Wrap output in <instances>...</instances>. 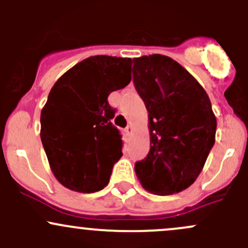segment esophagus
Instances as JSON below:
<instances>
[{"instance_id": "1", "label": "esophagus", "mask_w": 248, "mask_h": 248, "mask_svg": "<svg viewBox=\"0 0 248 248\" xmlns=\"http://www.w3.org/2000/svg\"><path fill=\"white\" fill-rule=\"evenodd\" d=\"M124 131H126V133L128 134V136H131L132 132H133V126H132V124H128V126L126 127V129H124Z\"/></svg>"}]
</instances>
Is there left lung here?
<instances>
[{"mask_svg": "<svg viewBox=\"0 0 248 248\" xmlns=\"http://www.w3.org/2000/svg\"><path fill=\"white\" fill-rule=\"evenodd\" d=\"M132 71L150 131V151L134 166L137 177L151 193H179L196 181L215 144L211 102L193 76L168 56L133 59Z\"/></svg>", "mask_w": 248, "mask_h": 248, "instance_id": "8db88e82", "label": "left lung"}]
</instances>
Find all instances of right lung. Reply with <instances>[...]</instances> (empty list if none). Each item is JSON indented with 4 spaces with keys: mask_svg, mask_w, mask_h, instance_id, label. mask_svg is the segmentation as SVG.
Returning <instances> with one entry per match:
<instances>
[{
    "mask_svg": "<svg viewBox=\"0 0 248 248\" xmlns=\"http://www.w3.org/2000/svg\"><path fill=\"white\" fill-rule=\"evenodd\" d=\"M131 67V59L91 56L50 90L41 112V139L55 177L67 188L93 193L108 185L122 156L108 96L129 84Z\"/></svg>",
    "mask_w": 248,
    "mask_h": 248,
    "instance_id": "add662e5",
    "label": "right lung"
}]
</instances>
